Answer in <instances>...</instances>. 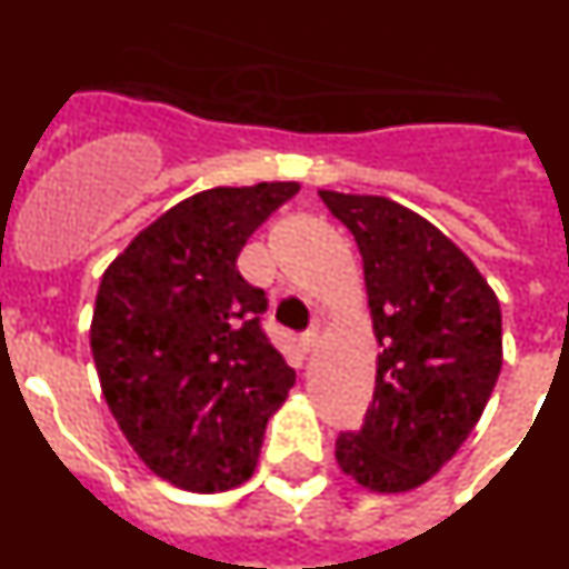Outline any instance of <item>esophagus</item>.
Wrapping results in <instances>:
<instances>
[{"label":"esophagus","mask_w":569,"mask_h":569,"mask_svg":"<svg viewBox=\"0 0 569 569\" xmlns=\"http://www.w3.org/2000/svg\"><path fill=\"white\" fill-rule=\"evenodd\" d=\"M316 345H319V330L310 328L308 333L301 336V350H305V353H310V350H316Z\"/></svg>","instance_id":"1"}]
</instances>
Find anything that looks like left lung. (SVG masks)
Wrapping results in <instances>:
<instances>
[{"mask_svg":"<svg viewBox=\"0 0 569 569\" xmlns=\"http://www.w3.org/2000/svg\"><path fill=\"white\" fill-rule=\"evenodd\" d=\"M353 233L373 316V405L336 461L373 492H407L453 459L501 373V308L479 268L425 216L385 196L319 190Z\"/></svg>","mask_w":569,"mask_h":569,"instance_id":"left-lung-1","label":"left lung"}]
</instances>
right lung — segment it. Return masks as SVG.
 <instances>
[{
  "instance_id": "1",
  "label": "right lung",
  "mask_w": 569,
  "mask_h": 569,
  "mask_svg": "<svg viewBox=\"0 0 569 569\" xmlns=\"http://www.w3.org/2000/svg\"><path fill=\"white\" fill-rule=\"evenodd\" d=\"M299 182L190 196L110 261L90 321L110 413L170 485L222 492L248 481L296 370L261 330L264 290L236 259Z\"/></svg>"
}]
</instances>
